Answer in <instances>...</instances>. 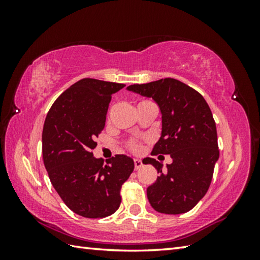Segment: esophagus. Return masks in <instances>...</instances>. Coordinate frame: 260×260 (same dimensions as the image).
Wrapping results in <instances>:
<instances>
[{
  "label": "esophagus",
  "instance_id": "esophagus-1",
  "mask_svg": "<svg viewBox=\"0 0 260 260\" xmlns=\"http://www.w3.org/2000/svg\"><path fill=\"white\" fill-rule=\"evenodd\" d=\"M142 166H143L142 161H141L140 159H138V158H136V159H134V169L135 170H140Z\"/></svg>",
  "mask_w": 260,
  "mask_h": 260
}]
</instances>
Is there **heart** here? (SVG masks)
I'll return each instance as SVG.
<instances>
[{
    "label": "heart",
    "mask_w": 260,
    "mask_h": 260,
    "mask_svg": "<svg viewBox=\"0 0 260 260\" xmlns=\"http://www.w3.org/2000/svg\"><path fill=\"white\" fill-rule=\"evenodd\" d=\"M144 102H147V101H144ZM129 148L133 151H139L140 150V144L136 143V142H131L129 143Z\"/></svg>",
    "instance_id": "1"
}]
</instances>
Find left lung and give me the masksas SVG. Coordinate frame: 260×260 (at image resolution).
<instances>
[{
  "mask_svg": "<svg viewBox=\"0 0 260 260\" xmlns=\"http://www.w3.org/2000/svg\"><path fill=\"white\" fill-rule=\"evenodd\" d=\"M127 90L152 99L159 107L161 133L152 153L170 155L173 160L165 171L155 158L142 160L159 173L147 189L149 203L160 213H186L208 191L219 159L212 112L199 91L177 79L131 85Z\"/></svg>",
  "mask_w": 260,
  "mask_h": 260,
  "instance_id": "8db88e82",
  "label": "left lung"
}]
</instances>
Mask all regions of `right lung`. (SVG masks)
<instances>
[{"label": "right lung", "instance_id": "obj_1", "mask_svg": "<svg viewBox=\"0 0 260 260\" xmlns=\"http://www.w3.org/2000/svg\"><path fill=\"white\" fill-rule=\"evenodd\" d=\"M126 85L81 79L61 94L48 112L42 156L50 182L69 209L85 218H105L121 203L120 188L134 170L126 155L103 165L91 152L102 132L112 94Z\"/></svg>", "mask_w": 260, "mask_h": 260}]
</instances>
